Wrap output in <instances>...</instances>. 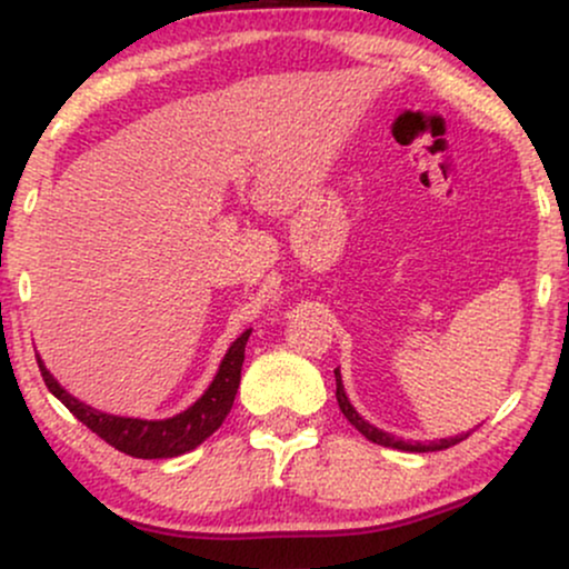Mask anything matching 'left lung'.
Returning <instances> with one entry per match:
<instances>
[{
  "label": "left lung",
  "instance_id": "1",
  "mask_svg": "<svg viewBox=\"0 0 569 569\" xmlns=\"http://www.w3.org/2000/svg\"><path fill=\"white\" fill-rule=\"evenodd\" d=\"M335 377H337V403H339V409H342V415L348 417L350 426H356V430H361V433L367 436L369 441L380 443V447L403 449V452H439V449H449V447H455V443H460L462 439H468V433H466V436H455V439H441V441H430V443H420V441H415V443L398 441V439H393V436H390V433H385V430L369 426V422L363 420V417L358 415V411L350 407L348 396H345L342 377H339V369H335Z\"/></svg>",
  "mask_w": 569,
  "mask_h": 569
}]
</instances>
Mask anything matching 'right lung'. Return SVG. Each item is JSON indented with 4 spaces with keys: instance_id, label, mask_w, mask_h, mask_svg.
I'll use <instances>...</instances> for the list:
<instances>
[{
    "instance_id": "add662e5",
    "label": "right lung",
    "mask_w": 569,
    "mask_h": 569,
    "mask_svg": "<svg viewBox=\"0 0 569 569\" xmlns=\"http://www.w3.org/2000/svg\"><path fill=\"white\" fill-rule=\"evenodd\" d=\"M248 337H251V331H243V335L234 339L206 393H202L187 411L171 417V420H133V417L103 415V411L84 407L82 401L69 396L67 390L53 380V375L44 369V363L39 361V358L37 363L50 393H53L58 401L82 422V426L93 430L98 439H103L109 447L120 449V452H126L130 457H139V460H162V457H179L198 447V443L206 441L213 430H219L224 417L230 415L234 393H238L240 385V369H243Z\"/></svg>"
}]
</instances>
